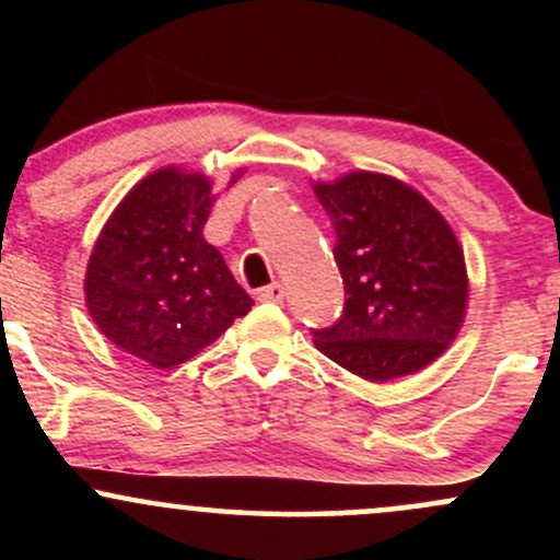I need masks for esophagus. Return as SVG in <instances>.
Here are the masks:
<instances>
[{
    "instance_id": "1",
    "label": "esophagus",
    "mask_w": 560,
    "mask_h": 560,
    "mask_svg": "<svg viewBox=\"0 0 560 560\" xmlns=\"http://www.w3.org/2000/svg\"><path fill=\"white\" fill-rule=\"evenodd\" d=\"M258 298H260L262 302H284L287 289H284V284H279V281H273V284H268V287L260 289Z\"/></svg>"
}]
</instances>
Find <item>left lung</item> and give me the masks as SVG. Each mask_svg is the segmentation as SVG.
Returning a JSON list of instances; mask_svg holds the SVG:
<instances>
[{
    "label": "left lung",
    "instance_id": "8db88e82",
    "mask_svg": "<svg viewBox=\"0 0 560 560\" xmlns=\"http://www.w3.org/2000/svg\"><path fill=\"white\" fill-rule=\"evenodd\" d=\"M331 218L345 311L313 331L326 358L369 382L434 363L458 337L468 307L464 247L440 210L400 178L350 171L313 184Z\"/></svg>",
    "mask_w": 560,
    "mask_h": 560
}]
</instances>
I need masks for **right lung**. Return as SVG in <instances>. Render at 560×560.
Here are the masks:
<instances>
[{
	"instance_id": "obj_1",
	"label": "right lung",
	"mask_w": 560,
	"mask_h": 560,
	"mask_svg": "<svg viewBox=\"0 0 560 560\" xmlns=\"http://www.w3.org/2000/svg\"><path fill=\"white\" fill-rule=\"evenodd\" d=\"M213 202L205 173L160 168L120 199L89 255L83 294L96 329L155 369L195 358L253 307L202 236Z\"/></svg>"
}]
</instances>
